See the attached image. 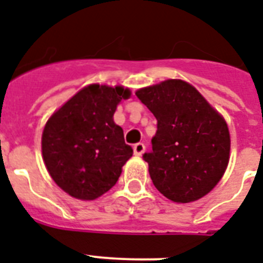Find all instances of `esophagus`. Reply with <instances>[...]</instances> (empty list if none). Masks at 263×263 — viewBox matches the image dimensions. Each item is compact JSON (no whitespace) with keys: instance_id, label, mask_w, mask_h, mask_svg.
Masks as SVG:
<instances>
[{"instance_id":"esophagus-1","label":"esophagus","mask_w":263,"mask_h":263,"mask_svg":"<svg viewBox=\"0 0 263 263\" xmlns=\"http://www.w3.org/2000/svg\"><path fill=\"white\" fill-rule=\"evenodd\" d=\"M144 144L143 143H136V144H134V154H135L136 157H140L143 153H144Z\"/></svg>"}]
</instances>
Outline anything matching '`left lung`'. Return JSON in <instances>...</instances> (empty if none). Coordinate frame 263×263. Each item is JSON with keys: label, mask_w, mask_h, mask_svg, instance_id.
I'll list each match as a JSON object with an SVG mask.
<instances>
[{"label": "left lung", "mask_w": 263, "mask_h": 263, "mask_svg": "<svg viewBox=\"0 0 263 263\" xmlns=\"http://www.w3.org/2000/svg\"><path fill=\"white\" fill-rule=\"evenodd\" d=\"M135 93L158 120L153 151L143 155L155 187L177 204L204 197L230 162L224 117L186 81L166 80Z\"/></svg>", "instance_id": "8db88e82"}]
</instances>
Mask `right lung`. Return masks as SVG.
Segmentation results:
<instances>
[{
  "label": "right lung",
  "instance_id": "obj_1",
  "mask_svg": "<svg viewBox=\"0 0 263 263\" xmlns=\"http://www.w3.org/2000/svg\"><path fill=\"white\" fill-rule=\"evenodd\" d=\"M129 97L131 90L121 85L90 83L47 120L43 161L54 182L71 197L96 200L119 180L132 148L113 115Z\"/></svg>",
  "mask_w": 263,
  "mask_h": 263
}]
</instances>
